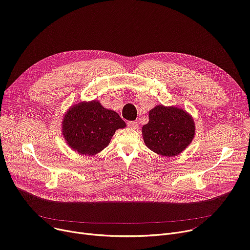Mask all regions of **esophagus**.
<instances>
[{"mask_svg":"<svg viewBox=\"0 0 250 250\" xmlns=\"http://www.w3.org/2000/svg\"><path fill=\"white\" fill-rule=\"evenodd\" d=\"M127 126L132 128V129H137L138 128V124L134 121H130V122H127Z\"/></svg>","mask_w":250,"mask_h":250,"instance_id":"1","label":"esophagus"}]
</instances>
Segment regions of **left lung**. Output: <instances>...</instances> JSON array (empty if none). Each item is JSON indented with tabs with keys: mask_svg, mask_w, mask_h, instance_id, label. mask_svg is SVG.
Returning a JSON list of instances; mask_svg holds the SVG:
<instances>
[{
	"mask_svg": "<svg viewBox=\"0 0 250 250\" xmlns=\"http://www.w3.org/2000/svg\"><path fill=\"white\" fill-rule=\"evenodd\" d=\"M149 122L142 126L146 146L162 156H176L191 144L195 136L193 118L176 106L156 105L150 110Z\"/></svg>",
	"mask_w": 250,
	"mask_h": 250,
	"instance_id": "8db88e82",
	"label": "left lung"
}]
</instances>
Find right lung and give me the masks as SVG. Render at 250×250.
<instances>
[{"label": "right lung", "mask_w": 250, "mask_h": 250, "mask_svg": "<svg viewBox=\"0 0 250 250\" xmlns=\"http://www.w3.org/2000/svg\"><path fill=\"white\" fill-rule=\"evenodd\" d=\"M125 123L98 101L81 102L71 106L62 121L67 145L83 155H95L109 146L112 136Z\"/></svg>", "instance_id": "obj_1"}]
</instances>
